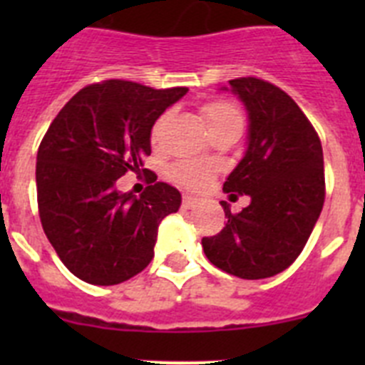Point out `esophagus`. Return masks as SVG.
Segmentation results:
<instances>
[{
  "mask_svg": "<svg viewBox=\"0 0 365 365\" xmlns=\"http://www.w3.org/2000/svg\"><path fill=\"white\" fill-rule=\"evenodd\" d=\"M199 205V199L197 197H193V195H185V199H182V206L185 208H195V206Z\"/></svg>",
  "mask_w": 365,
  "mask_h": 365,
  "instance_id": "esophagus-1",
  "label": "esophagus"
}]
</instances>
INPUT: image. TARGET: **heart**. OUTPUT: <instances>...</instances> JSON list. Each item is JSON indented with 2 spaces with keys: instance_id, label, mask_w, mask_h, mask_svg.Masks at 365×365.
<instances>
[{
  "instance_id": "heart-1",
  "label": "heart",
  "mask_w": 365,
  "mask_h": 365,
  "mask_svg": "<svg viewBox=\"0 0 365 365\" xmlns=\"http://www.w3.org/2000/svg\"><path fill=\"white\" fill-rule=\"evenodd\" d=\"M202 115H205L206 124L210 128V133L222 130V128H232V125L234 128H243V117H241L240 109L235 108L234 104H230V102H225V100H217V102L206 104L202 108ZM164 122H166V115L160 117L157 120V124L153 125V131H151L153 143L159 140ZM170 173H172V177L179 185L186 186V188L197 190L212 179V175H214V166L208 163H202V160H182V163H177Z\"/></svg>"
}]
</instances>
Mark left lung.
<instances>
[{
	"mask_svg": "<svg viewBox=\"0 0 365 365\" xmlns=\"http://www.w3.org/2000/svg\"><path fill=\"white\" fill-rule=\"evenodd\" d=\"M248 115L247 150L222 192L248 195L250 205L202 237L217 269L243 279H263L294 263L320 217L325 199L324 151L314 128L294 100L259 78L230 80ZM228 91V87H221Z\"/></svg>",
	"mask_w": 365,
	"mask_h": 365,
	"instance_id": "obj_1",
	"label": "left lung"
}]
</instances>
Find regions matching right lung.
I'll list each match as a JSON object with an SVG mask.
<instances>
[{
	"label": "right lung",
	"mask_w": 365,
	"mask_h": 365,
	"mask_svg": "<svg viewBox=\"0 0 365 365\" xmlns=\"http://www.w3.org/2000/svg\"><path fill=\"white\" fill-rule=\"evenodd\" d=\"M186 93L106 80L80 89L49 125L36 157L41 227L82 282L117 285L153 257L160 221L179 210V190L155 182L137 199L118 192L117 179L140 172L155 120Z\"/></svg>",
	"instance_id": "obj_1"
}]
</instances>
